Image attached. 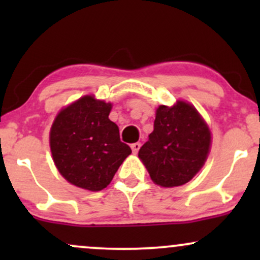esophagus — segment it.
Returning a JSON list of instances; mask_svg holds the SVG:
<instances>
[{
  "mask_svg": "<svg viewBox=\"0 0 260 260\" xmlns=\"http://www.w3.org/2000/svg\"><path fill=\"white\" fill-rule=\"evenodd\" d=\"M131 148H132V151H133V153H134V154H137V153H138L139 148H140V143H139V142L133 143V144L131 145Z\"/></svg>",
  "mask_w": 260,
  "mask_h": 260,
  "instance_id": "obj_1",
  "label": "esophagus"
}]
</instances>
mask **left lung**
Segmentation results:
<instances>
[{"label":"left lung","mask_w":260,"mask_h":260,"mask_svg":"<svg viewBox=\"0 0 260 260\" xmlns=\"http://www.w3.org/2000/svg\"><path fill=\"white\" fill-rule=\"evenodd\" d=\"M210 143V129L202 116L194 106L180 100L172 107H157L154 131L138 156L154 183L177 187L189 182L203 168Z\"/></svg>","instance_id":"obj_1"}]
</instances>
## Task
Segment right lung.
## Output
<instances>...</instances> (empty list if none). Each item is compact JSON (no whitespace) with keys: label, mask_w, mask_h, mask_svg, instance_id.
<instances>
[{"label":"right lung","mask_w":260,"mask_h":260,"mask_svg":"<svg viewBox=\"0 0 260 260\" xmlns=\"http://www.w3.org/2000/svg\"><path fill=\"white\" fill-rule=\"evenodd\" d=\"M112 105L85 95L56 116L50 148L56 168L70 183L83 189H104L132 153L110 121Z\"/></svg>","instance_id":"right-lung-1"}]
</instances>
